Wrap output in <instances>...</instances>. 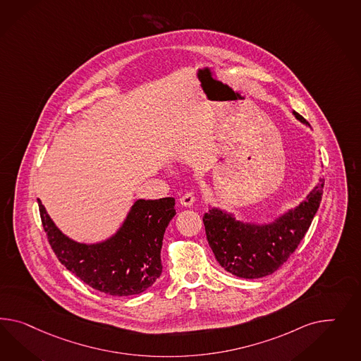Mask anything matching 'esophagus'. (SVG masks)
I'll list each match as a JSON object with an SVG mask.
<instances>
[{
	"label": "esophagus",
	"mask_w": 361,
	"mask_h": 361,
	"mask_svg": "<svg viewBox=\"0 0 361 361\" xmlns=\"http://www.w3.org/2000/svg\"><path fill=\"white\" fill-rule=\"evenodd\" d=\"M195 197L193 192H188V193H185V195L180 198V204L183 206H185V207H190V206L195 204Z\"/></svg>",
	"instance_id": "1"
}]
</instances>
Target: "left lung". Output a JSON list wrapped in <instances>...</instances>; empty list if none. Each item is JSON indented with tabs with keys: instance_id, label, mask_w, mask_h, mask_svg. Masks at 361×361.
<instances>
[{
	"instance_id": "1",
	"label": "left lung",
	"mask_w": 361,
	"mask_h": 361,
	"mask_svg": "<svg viewBox=\"0 0 361 361\" xmlns=\"http://www.w3.org/2000/svg\"><path fill=\"white\" fill-rule=\"evenodd\" d=\"M298 121L310 126L305 118L293 111ZM324 180L306 200L268 224H243L221 209H209L204 215L206 238L216 262L227 272L242 279H260L272 274L301 243L312 218L318 212Z\"/></svg>"
}]
</instances>
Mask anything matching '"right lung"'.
<instances>
[{"label":"right lung","instance_id":"obj_1","mask_svg":"<svg viewBox=\"0 0 361 361\" xmlns=\"http://www.w3.org/2000/svg\"><path fill=\"white\" fill-rule=\"evenodd\" d=\"M39 204L40 219L59 262L90 288L127 297L147 290L160 277V251L175 198L137 200L122 227L105 242L78 243L63 234Z\"/></svg>","mask_w":361,"mask_h":361}]
</instances>
